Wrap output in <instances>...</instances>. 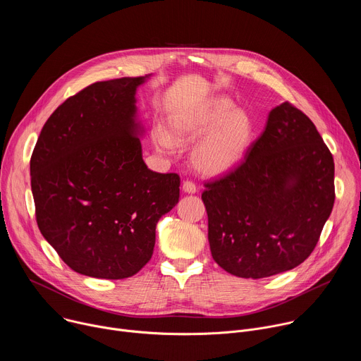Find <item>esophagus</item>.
<instances>
[{
    "label": "esophagus",
    "mask_w": 361,
    "mask_h": 361,
    "mask_svg": "<svg viewBox=\"0 0 361 361\" xmlns=\"http://www.w3.org/2000/svg\"><path fill=\"white\" fill-rule=\"evenodd\" d=\"M183 191H184V192H188V194H194V192H197V185H195L192 181L185 180V181L183 183Z\"/></svg>",
    "instance_id": "esophagus-1"
}]
</instances>
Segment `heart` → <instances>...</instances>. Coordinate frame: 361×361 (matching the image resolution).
<instances>
[{
  "instance_id": "obj_1",
  "label": "heart",
  "mask_w": 361,
  "mask_h": 361,
  "mask_svg": "<svg viewBox=\"0 0 361 361\" xmlns=\"http://www.w3.org/2000/svg\"><path fill=\"white\" fill-rule=\"evenodd\" d=\"M170 133L157 126L151 131L156 148L170 154L176 142L188 144L201 139L192 148V166L204 176H220L234 169L250 145L252 124L243 110H234L226 97H214L194 109L174 111L169 117Z\"/></svg>"
}]
</instances>
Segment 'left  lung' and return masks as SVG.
<instances>
[{"instance_id": "obj_1", "label": "left lung", "mask_w": 361, "mask_h": 361, "mask_svg": "<svg viewBox=\"0 0 361 361\" xmlns=\"http://www.w3.org/2000/svg\"><path fill=\"white\" fill-rule=\"evenodd\" d=\"M201 194L214 262L243 279L301 264L334 205V160L313 121L286 101L244 160Z\"/></svg>"}]
</instances>
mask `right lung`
Segmentation results:
<instances>
[{
	"label": "right lung",
	"mask_w": 361,
	"mask_h": 361,
	"mask_svg": "<svg viewBox=\"0 0 361 361\" xmlns=\"http://www.w3.org/2000/svg\"><path fill=\"white\" fill-rule=\"evenodd\" d=\"M144 81H99L67 98L31 156L38 228L88 277L137 274L151 259L159 220L178 202L180 176L154 173L142 160L135 91Z\"/></svg>",
	"instance_id": "obj_1"
}]
</instances>
